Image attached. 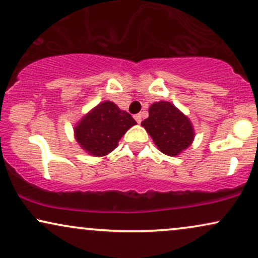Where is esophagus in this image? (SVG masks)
<instances>
[{"mask_svg":"<svg viewBox=\"0 0 258 258\" xmlns=\"http://www.w3.org/2000/svg\"><path fill=\"white\" fill-rule=\"evenodd\" d=\"M134 118H135V120H136V122H138L139 124L140 123H141V120H142V117H141V114H135V116H134Z\"/></svg>","mask_w":258,"mask_h":258,"instance_id":"obj_1","label":"esophagus"}]
</instances>
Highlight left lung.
Wrapping results in <instances>:
<instances>
[{
  "instance_id": "1",
  "label": "left lung",
  "mask_w": 258,
  "mask_h": 258,
  "mask_svg": "<svg viewBox=\"0 0 258 258\" xmlns=\"http://www.w3.org/2000/svg\"><path fill=\"white\" fill-rule=\"evenodd\" d=\"M149 116L141 123L164 154L176 157L192 144L195 133L190 119L171 104L158 101L151 105Z\"/></svg>"
}]
</instances>
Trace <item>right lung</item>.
Returning <instances> with one entry per match:
<instances>
[{
	"instance_id": "right-lung-1",
	"label": "right lung",
	"mask_w": 258,
	"mask_h": 258,
	"mask_svg": "<svg viewBox=\"0 0 258 258\" xmlns=\"http://www.w3.org/2000/svg\"><path fill=\"white\" fill-rule=\"evenodd\" d=\"M135 124L132 114L120 110L112 101H104L76 124L75 139L88 154L104 157L118 146L120 138Z\"/></svg>"
}]
</instances>
